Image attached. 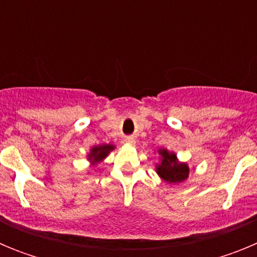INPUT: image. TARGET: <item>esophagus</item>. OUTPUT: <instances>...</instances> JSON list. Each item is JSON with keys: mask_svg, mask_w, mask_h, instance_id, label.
<instances>
[{"mask_svg": "<svg viewBox=\"0 0 257 257\" xmlns=\"http://www.w3.org/2000/svg\"><path fill=\"white\" fill-rule=\"evenodd\" d=\"M124 142L127 143V144H130V145H135V139H134V138H126V139H124Z\"/></svg>", "mask_w": 257, "mask_h": 257, "instance_id": "34e87169", "label": "esophagus"}]
</instances>
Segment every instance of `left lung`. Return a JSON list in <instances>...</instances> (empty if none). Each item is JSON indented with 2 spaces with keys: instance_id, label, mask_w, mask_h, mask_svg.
<instances>
[{
  "instance_id": "left-lung-1",
  "label": "left lung",
  "mask_w": 257,
  "mask_h": 257,
  "mask_svg": "<svg viewBox=\"0 0 257 257\" xmlns=\"http://www.w3.org/2000/svg\"><path fill=\"white\" fill-rule=\"evenodd\" d=\"M160 162L156 163V172L167 184H181L187 181L190 174V167L187 162H180L175 152L160 148L157 151Z\"/></svg>"
}]
</instances>
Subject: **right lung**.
<instances>
[{
	"label": "right lung",
	"instance_id": "add662e5",
	"mask_svg": "<svg viewBox=\"0 0 257 257\" xmlns=\"http://www.w3.org/2000/svg\"><path fill=\"white\" fill-rule=\"evenodd\" d=\"M115 149V145L113 144H100V145H94L90 148L87 153V161L90 162L91 166H96L97 163H100L104 161L109 153Z\"/></svg>",
	"mask_w": 257,
	"mask_h": 257
}]
</instances>
